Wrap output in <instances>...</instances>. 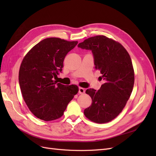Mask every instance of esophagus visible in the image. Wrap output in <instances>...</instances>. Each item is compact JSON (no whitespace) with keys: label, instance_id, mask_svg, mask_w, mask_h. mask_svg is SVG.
I'll return each mask as SVG.
<instances>
[{"label":"esophagus","instance_id":"obj_1","mask_svg":"<svg viewBox=\"0 0 156 156\" xmlns=\"http://www.w3.org/2000/svg\"><path fill=\"white\" fill-rule=\"evenodd\" d=\"M84 92H85V90H84V88H81V87H79V94H84Z\"/></svg>","mask_w":156,"mask_h":156}]
</instances>
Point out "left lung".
Returning a JSON list of instances; mask_svg holds the SVG:
<instances>
[{
	"mask_svg": "<svg viewBox=\"0 0 156 156\" xmlns=\"http://www.w3.org/2000/svg\"><path fill=\"white\" fill-rule=\"evenodd\" d=\"M78 48L92 51L95 68L100 70L101 80L105 81L98 91L86 90L92 104L84 114L96 123H107L123 110L133 90L135 77L130 56L119 42L105 36L89 37Z\"/></svg>",
	"mask_w": 156,
	"mask_h": 156,
	"instance_id": "left-lung-1",
	"label": "left lung"
}]
</instances>
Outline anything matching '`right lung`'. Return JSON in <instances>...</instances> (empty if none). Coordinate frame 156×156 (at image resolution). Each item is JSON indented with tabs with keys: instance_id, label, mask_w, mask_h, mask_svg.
<instances>
[{
	"instance_id": "add662e5",
	"label": "right lung",
	"mask_w": 156,
	"mask_h": 156,
	"mask_svg": "<svg viewBox=\"0 0 156 156\" xmlns=\"http://www.w3.org/2000/svg\"><path fill=\"white\" fill-rule=\"evenodd\" d=\"M77 44V41L49 37L33 47L23 58L19 83L27 105L38 119H59L77 94V86H66L55 81L62 72L66 55Z\"/></svg>"
}]
</instances>
